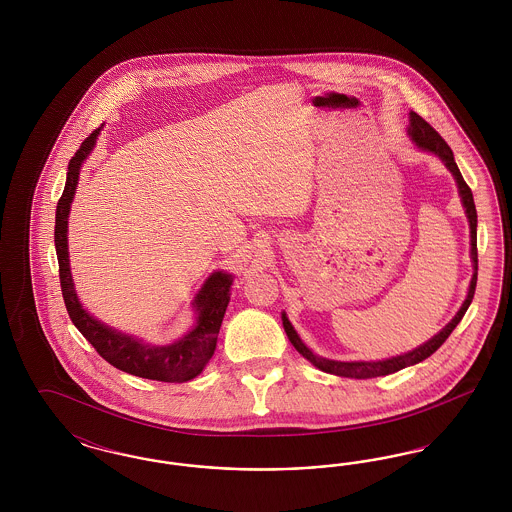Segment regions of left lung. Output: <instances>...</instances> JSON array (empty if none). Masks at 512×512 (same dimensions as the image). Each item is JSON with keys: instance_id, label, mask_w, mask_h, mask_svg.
Returning a JSON list of instances; mask_svg holds the SVG:
<instances>
[{"instance_id": "left-lung-1", "label": "left lung", "mask_w": 512, "mask_h": 512, "mask_svg": "<svg viewBox=\"0 0 512 512\" xmlns=\"http://www.w3.org/2000/svg\"><path fill=\"white\" fill-rule=\"evenodd\" d=\"M407 134L409 138L413 140L414 146L422 151H428L432 155H436L439 161L447 167V171L453 174L455 182H457V188H459V195H461V201H463L464 213H466V219H468V226H470V259H472V267H474V274H472V280H470V286H468V293H466V299L461 305V309L457 311V315L451 318V322H447L438 334L434 338L418 345L413 351L409 353H403V355H395L391 359H384V361H332V359H326V357H320L317 353H313L303 340L299 338V334L295 332V328L290 322V318L286 317V313H282V324H284V330L288 334V338L292 341L293 347L311 363V365L317 366L318 370L322 372H328V374H336V376H343V378H376V376H386L391 372H397L401 368H407V366L416 365V363H422L424 359H428L432 353H436L441 343L447 340L451 336V332L457 328V324L461 322V318L464 317L466 309L470 307L472 303V297H474V290H476V280H478V247H476V226H478V215H476V205H474V197L470 188L466 186L464 182L463 174L459 171L457 163H455V157H453V151L451 147L445 144V140L439 136L438 132L424 121L420 115H416L414 111L409 113V128H407Z\"/></svg>"}]
</instances>
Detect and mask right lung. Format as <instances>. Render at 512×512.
Segmentation results:
<instances>
[{
	"mask_svg": "<svg viewBox=\"0 0 512 512\" xmlns=\"http://www.w3.org/2000/svg\"><path fill=\"white\" fill-rule=\"evenodd\" d=\"M101 128L103 124L96 128L74 153L69 163L65 190L55 211V251L59 261V280H61L65 307L69 311V317L73 320L74 326L80 330V334L94 345V349L109 365L119 368L122 372H128L132 376L157 380V382L180 384V382L194 380L215 353L220 324L230 301V286L234 282L232 274L224 270H215L203 282L201 290L195 293L192 301L194 326L182 338L167 345H153L132 334H124L121 330L107 326L105 322L90 315L82 307L74 290L71 263H69V240H67L69 213H71V203L78 186L80 167L88 159V155L94 151Z\"/></svg>",
	"mask_w": 512,
	"mask_h": 512,
	"instance_id": "add662e5",
	"label": "right lung"
}]
</instances>
